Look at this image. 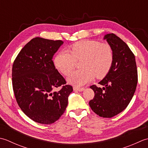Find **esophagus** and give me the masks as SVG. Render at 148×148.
Masks as SVG:
<instances>
[{"instance_id":"1","label":"esophagus","mask_w":148,"mask_h":148,"mask_svg":"<svg viewBox=\"0 0 148 148\" xmlns=\"http://www.w3.org/2000/svg\"><path fill=\"white\" fill-rule=\"evenodd\" d=\"M85 89L84 88H78V87H73V90L74 91H79V92H81V91H83Z\"/></svg>"}]
</instances>
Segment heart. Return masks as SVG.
<instances>
[{"instance_id": "b5f03b06", "label": "heart", "mask_w": 148, "mask_h": 148, "mask_svg": "<svg viewBox=\"0 0 148 148\" xmlns=\"http://www.w3.org/2000/svg\"><path fill=\"white\" fill-rule=\"evenodd\" d=\"M70 53L66 50L60 52L54 59L57 70L67 76L73 70L77 61H82V70L72 73L68 82L75 86H82L94 78L104 77L112 65L114 53L108 44L96 41H82L71 47Z\"/></svg>"}]
</instances>
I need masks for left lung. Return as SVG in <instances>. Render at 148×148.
<instances>
[{"label": "left lung", "mask_w": 148, "mask_h": 148, "mask_svg": "<svg viewBox=\"0 0 148 148\" xmlns=\"http://www.w3.org/2000/svg\"><path fill=\"white\" fill-rule=\"evenodd\" d=\"M114 53L112 65L99 87L92 85L95 97L89 106L97 115L112 117L124 110L130 102L137 84V70L135 56L125 42L116 34L105 35Z\"/></svg>", "instance_id": "8db88e82"}]
</instances>
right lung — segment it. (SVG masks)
Instances as JSON below:
<instances>
[{
	"mask_svg": "<svg viewBox=\"0 0 148 148\" xmlns=\"http://www.w3.org/2000/svg\"><path fill=\"white\" fill-rule=\"evenodd\" d=\"M63 43L33 38L21 50L13 64L12 81L17 103L26 116L41 124H52L59 119L73 91L52 61ZM61 86L59 92L54 91Z\"/></svg>",
	"mask_w": 148,
	"mask_h": 148,
	"instance_id": "right-lung-1",
	"label": "right lung"
}]
</instances>
